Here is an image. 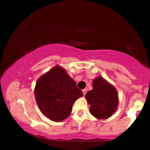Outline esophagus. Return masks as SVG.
I'll use <instances>...</instances> for the list:
<instances>
[{"label": "esophagus", "mask_w": 150, "mask_h": 150, "mask_svg": "<svg viewBox=\"0 0 150 150\" xmlns=\"http://www.w3.org/2000/svg\"><path fill=\"white\" fill-rule=\"evenodd\" d=\"M82 92H83V95H85L86 93H87V90H86V89H83V90H82Z\"/></svg>", "instance_id": "1"}]
</instances>
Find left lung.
I'll use <instances>...</instances> for the list:
<instances>
[{"label": "left lung", "mask_w": 150, "mask_h": 150, "mask_svg": "<svg viewBox=\"0 0 150 150\" xmlns=\"http://www.w3.org/2000/svg\"><path fill=\"white\" fill-rule=\"evenodd\" d=\"M93 87V90L88 91L85 95V98L91 105V114L98 119L109 118L117 108V91L102 77L94 79Z\"/></svg>", "instance_id": "8db88e82"}]
</instances>
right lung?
Returning a JSON list of instances; mask_svg holds the SVG:
<instances>
[{"label":"right lung","mask_w":150,"mask_h":150,"mask_svg":"<svg viewBox=\"0 0 150 150\" xmlns=\"http://www.w3.org/2000/svg\"><path fill=\"white\" fill-rule=\"evenodd\" d=\"M34 94L40 110L55 122L67 118L71 112L73 103L83 95L75 81L57 65L38 79Z\"/></svg>","instance_id":"obj_1"}]
</instances>
